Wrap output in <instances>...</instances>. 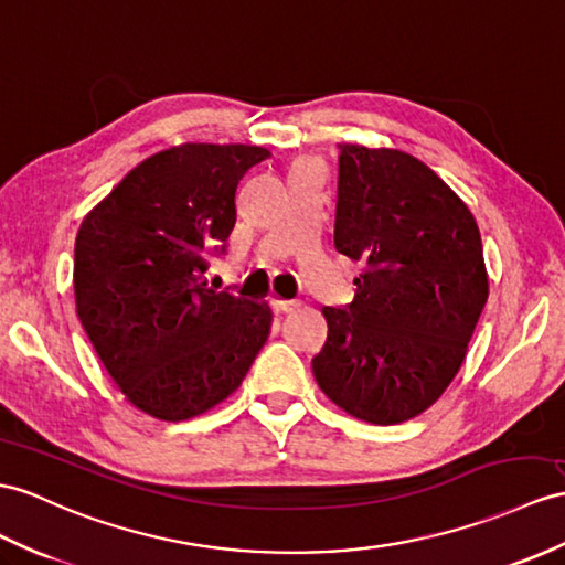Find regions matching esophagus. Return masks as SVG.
I'll use <instances>...</instances> for the list:
<instances>
[{"mask_svg": "<svg viewBox=\"0 0 565 565\" xmlns=\"http://www.w3.org/2000/svg\"><path fill=\"white\" fill-rule=\"evenodd\" d=\"M270 307L278 311V313H290V311H295L299 307V301L297 299H273Z\"/></svg>", "mask_w": 565, "mask_h": 565, "instance_id": "obj_1", "label": "esophagus"}]
</instances>
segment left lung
Returning <instances> with one entry per match:
<instances>
[{"label":"left lung","instance_id":"obj_1","mask_svg":"<svg viewBox=\"0 0 565 565\" xmlns=\"http://www.w3.org/2000/svg\"><path fill=\"white\" fill-rule=\"evenodd\" d=\"M333 242L362 260L345 307H326L321 391L352 417L401 424L431 407L465 360L489 278L475 215L403 150L340 143Z\"/></svg>","mask_w":565,"mask_h":565}]
</instances>
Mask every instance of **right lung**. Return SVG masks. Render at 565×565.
<instances>
[{"label": "right lung", "mask_w": 565, "mask_h": 565, "mask_svg": "<svg viewBox=\"0 0 565 565\" xmlns=\"http://www.w3.org/2000/svg\"><path fill=\"white\" fill-rule=\"evenodd\" d=\"M268 156L242 143L162 150L78 227V321L117 388L150 417L182 422L223 403L270 333L266 305L205 282L235 227L242 177Z\"/></svg>", "instance_id": "right-lung-1"}]
</instances>
